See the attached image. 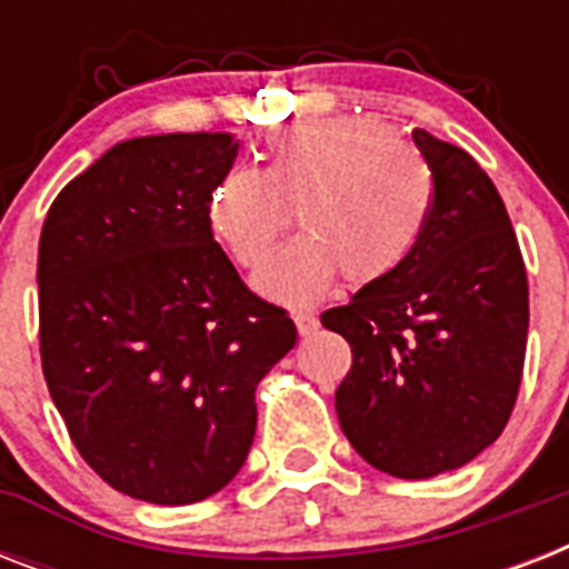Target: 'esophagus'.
<instances>
[{
	"mask_svg": "<svg viewBox=\"0 0 569 569\" xmlns=\"http://www.w3.org/2000/svg\"><path fill=\"white\" fill-rule=\"evenodd\" d=\"M292 321L301 337H310V333H316V330H319V319H316V316H310V312H295Z\"/></svg>",
	"mask_w": 569,
	"mask_h": 569,
	"instance_id": "1",
	"label": "esophagus"
}]
</instances>
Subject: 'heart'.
<instances>
[{
	"instance_id": "b5f03b06",
	"label": "heart",
	"mask_w": 569,
	"mask_h": 569,
	"mask_svg": "<svg viewBox=\"0 0 569 569\" xmlns=\"http://www.w3.org/2000/svg\"><path fill=\"white\" fill-rule=\"evenodd\" d=\"M298 218L303 236L259 268L257 289L310 307L337 274L372 286L419 248L433 212V171L416 147L375 120L330 118L274 129L266 168H230L209 191V227L236 266H259Z\"/></svg>"
}]
</instances>
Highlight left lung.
Segmentation results:
<instances>
[{
  "label": "left lung",
  "mask_w": 569,
  "mask_h": 569,
  "mask_svg": "<svg viewBox=\"0 0 569 569\" xmlns=\"http://www.w3.org/2000/svg\"><path fill=\"white\" fill-rule=\"evenodd\" d=\"M413 141L433 171V212L396 274L321 325L351 346L337 389L348 442L396 478H433L481 455L520 392L529 280L493 180L425 129Z\"/></svg>",
  "instance_id": "obj_1"
}]
</instances>
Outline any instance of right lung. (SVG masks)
I'll return each instance as SVG.
<instances>
[{"mask_svg": "<svg viewBox=\"0 0 569 569\" xmlns=\"http://www.w3.org/2000/svg\"><path fill=\"white\" fill-rule=\"evenodd\" d=\"M236 150L227 132L120 141L67 182L40 230L49 396L84 463L141 502L230 485L257 433V383L298 339L209 227Z\"/></svg>", "mask_w": 569, "mask_h": 569, "instance_id": "add662e5", "label": "right lung"}]
</instances>
